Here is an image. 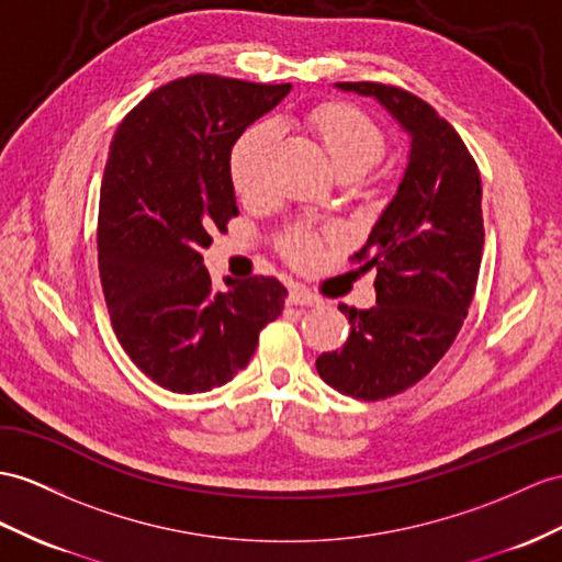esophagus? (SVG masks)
<instances>
[{"label":"esophagus","instance_id":"esophagus-1","mask_svg":"<svg viewBox=\"0 0 562 562\" xmlns=\"http://www.w3.org/2000/svg\"><path fill=\"white\" fill-rule=\"evenodd\" d=\"M289 303L300 305V307H319V305H324V300L319 295L305 291V289H293L289 293Z\"/></svg>","mask_w":562,"mask_h":562}]
</instances>
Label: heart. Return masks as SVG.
Returning a JSON list of instances; mask_svg holds the SVG:
<instances>
[{
  "mask_svg": "<svg viewBox=\"0 0 562 562\" xmlns=\"http://www.w3.org/2000/svg\"><path fill=\"white\" fill-rule=\"evenodd\" d=\"M310 126L338 173H364L384 157V133L360 109L348 104H324L310 114ZM273 138H277V128L271 123H255L248 131H243L231 147V183L248 204L262 202L267 195V164ZM283 250L293 265H314L322 255V240L307 231H293L283 240Z\"/></svg>",
  "mask_w": 562,
  "mask_h": 562,
  "instance_id": "b5f03b06",
  "label": "heart"
}]
</instances>
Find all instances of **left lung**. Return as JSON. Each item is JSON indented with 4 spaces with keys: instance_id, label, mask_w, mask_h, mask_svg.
Here are the masks:
<instances>
[{
    "instance_id": "obj_1",
    "label": "left lung",
    "mask_w": 562,
    "mask_h": 562,
    "mask_svg": "<svg viewBox=\"0 0 562 562\" xmlns=\"http://www.w3.org/2000/svg\"><path fill=\"white\" fill-rule=\"evenodd\" d=\"M336 88L374 98L409 135L403 181L352 257L376 271V305H338L350 336L317 358L338 393L384 401L427 376L468 317L484 250L482 178L456 128L417 94L367 80Z\"/></svg>"
}]
</instances>
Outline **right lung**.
<instances>
[{"label":"right lung","mask_w":562,"mask_h":562,"mask_svg":"<svg viewBox=\"0 0 562 562\" xmlns=\"http://www.w3.org/2000/svg\"><path fill=\"white\" fill-rule=\"evenodd\" d=\"M291 83L195 74L149 92L119 123L100 188L98 262L114 334L173 393L224 386L255 355L289 291L271 277L214 291L202 250L238 216L231 147Z\"/></svg>","instance_id":"obj_1"}]
</instances>
